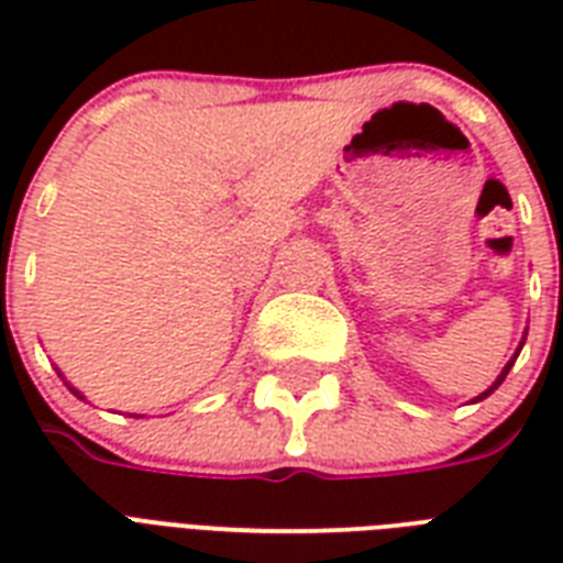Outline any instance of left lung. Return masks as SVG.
<instances>
[{"label": "left lung", "instance_id": "left-lung-1", "mask_svg": "<svg viewBox=\"0 0 563 563\" xmlns=\"http://www.w3.org/2000/svg\"><path fill=\"white\" fill-rule=\"evenodd\" d=\"M523 344H526V339H523V342H520V347H517V353H515V356H511V360H508V365H506V368H503V374H499L497 379H494V385H490L488 391H482L479 397H476V402L485 400L488 394H494V391H497V388H499V385H503V379H506V376H508V371H511V365H515V360H517V356H520V351H523Z\"/></svg>", "mask_w": 563, "mask_h": 563}]
</instances>
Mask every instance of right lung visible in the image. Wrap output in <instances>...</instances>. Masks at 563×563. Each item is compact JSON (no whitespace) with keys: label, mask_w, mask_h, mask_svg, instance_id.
<instances>
[{"label":"right lung","mask_w":563,"mask_h":563,"mask_svg":"<svg viewBox=\"0 0 563 563\" xmlns=\"http://www.w3.org/2000/svg\"><path fill=\"white\" fill-rule=\"evenodd\" d=\"M69 391H73V394H75V397H81V394H78V391H75V388H73V385H69ZM81 400H84V397H81Z\"/></svg>","instance_id":"obj_1"}]
</instances>
